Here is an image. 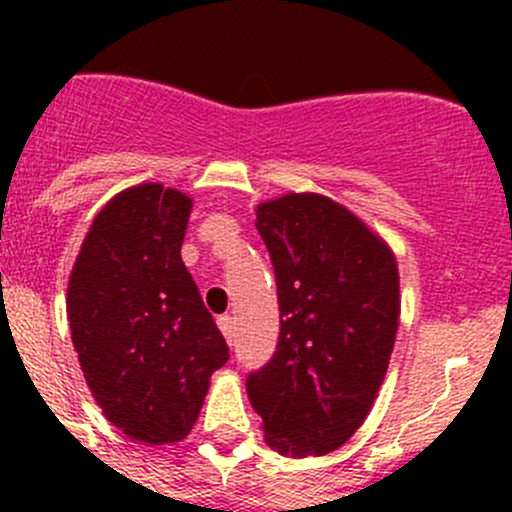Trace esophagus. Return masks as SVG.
I'll return each mask as SVG.
<instances>
[{"instance_id":"obj_1","label":"esophagus","mask_w":512,"mask_h":512,"mask_svg":"<svg viewBox=\"0 0 512 512\" xmlns=\"http://www.w3.org/2000/svg\"><path fill=\"white\" fill-rule=\"evenodd\" d=\"M218 327L220 332H223V337L227 339V344H235V319L230 317V314H223V317H218Z\"/></svg>"}]
</instances>
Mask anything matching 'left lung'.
<instances>
[{"instance_id": "8db88e82", "label": "left lung", "mask_w": 512, "mask_h": 512, "mask_svg": "<svg viewBox=\"0 0 512 512\" xmlns=\"http://www.w3.org/2000/svg\"><path fill=\"white\" fill-rule=\"evenodd\" d=\"M280 302L277 352L247 376L267 446L324 456L354 436L389 369L399 329L394 252L344 205L287 193L257 205Z\"/></svg>"}]
</instances>
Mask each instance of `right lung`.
Masks as SVG:
<instances>
[{"mask_svg": "<svg viewBox=\"0 0 512 512\" xmlns=\"http://www.w3.org/2000/svg\"><path fill=\"white\" fill-rule=\"evenodd\" d=\"M193 200L141 183L94 218L69 277L66 312L103 416L160 446L198 421L210 376L230 359L180 257Z\"/></svg>", "mask_w": 512, "mask_h": 512, "instance_id": "1", "label": "right lung"}]
</instances>
